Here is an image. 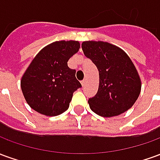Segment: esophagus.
<instances>
[{
  "mask_svg": "<svg viewBox=\"0 0 160 160\" xmlns=\"http://www.w3.org/2000/svg\"><path fill=\"white\" fill-rule=\"evenodd\" d=\"M80 83H81V85H82V86H85V84H86V80H81V82H80Z\"/></svg>",
  "mask_w": 160,
  "mask_h": 160,
  "instance_id": "esophagus-1",
  "label": "esophagus"
}]
</instances>
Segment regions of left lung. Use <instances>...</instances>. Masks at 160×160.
<instances>
[{"instance_id":"left-lung-1","label":"left lung","mask_w":160,"mask_h":160,"mask_svg":"<svg viewBox=\"0 0 160 160\" xmlns=\"http://www.w3.org/2000/svg\"><path fill=\"white\" fill-rule=\"evenodd\" d=\"M81 47L99 73L97 94L88 99L91 110L111 118L130 109L140 95L141 82L128 56L118 46L102 41H86Z\"/></svg>"}]
</instances>
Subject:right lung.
<instances>
[{
	"mask_svg": "<svg viewBox=\"0 0 160 160\" xmlns=\"http://www.w3.org/2000/svg\"><path fill=\"white\" fill-rule=\"evenodd\" d=\"M79 49L78 41H56L41 49L32 60L20 86L27 104L34 111L55 117L68 109L73 93L81 87L76 71L68 66L69 58Z\"/></svg>",
	"mask_w": 160,
	"mask_h": 160,
	"instance_id": "add662e5",
	"label": "right lung"
}]
</instances>
